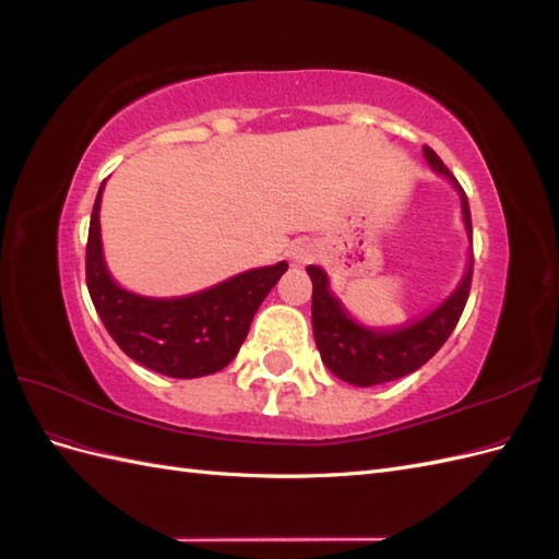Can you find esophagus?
I'll use <instances>...</instances> for the list:
<instances>
[{
    "mask_svg": "<svg viewBox=\"0 0 559 559\" xmlns=\"http://www.w3.org/2000/svg\"><path fill=\"white\" fill-rule=\"evenodd\" d=\"M312 257H314V251H312L310 245H296L289 251V259H292L294 265H306V263L312 261Z\"/></svg>",
    "mask_w": 559,
    "mask_h": 559,
    "instance_id": "esophagus-1",
    "label": "esophagus"
}]
</instances>
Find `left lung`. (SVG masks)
Instances as JSON below:
<instances>
[{"label":"left lung","instance_id":"1","mask_svg":"<svg viewBox=\"0 0 559 559\" xmlns=\"http://www.w3.org/2000/svg\"><path fill=\"white\" fill-rule=\"evenodd\" d=\"M425 158L433 170L450 177L456 189H460L464 224L466 230L473 233L468 200L460 181L450 175V170L436 156L431 146H425ZM308 273L312 280V329L321 361L326 364L333 376L349 384L373 386L413 373V370L425 366L445 345L466 308L473 277V259L462 284L456 286V292L441 308L433 310L425 319L415 321L411 326L382 333L364 329L347 317L341 302L329 292V280L324 270L308 265Z\"/></svg>","mask_w":559,"mask_h":559}]
</instances>
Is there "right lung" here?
<instances>
[{
  "instance_id": "1",
  "label": "right lung",
  "mask_w": 559,
  "mask_h": 559,
  "mask_svg": "<svg viewBox=\"0 0 559 559\" xmlns=\"http://www.w3.org/2000/svg\"><path fill=\"white\" fill-rule=\"evenodd\" d=\"M99 186L86 245V284L105 329L130 359L170 378H202L226 368L249 333L263 298L289 263L247 270L186 298H144L123 292L107 273L99 245Z\"/></svg>"
}]
</instances>
